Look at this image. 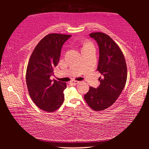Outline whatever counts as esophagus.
<instances>
[{
  "label": "esophagus",
  "instance_id": "obj_1",
  "mask_svg": "<svg viewBox=\"0 0 149 149\" xmlns=\"http://www.w3.org/2000/svg\"><path fill=\"white\" fill-rule=\"evenodd\" d=\"M79 83V81H72L71 82H70V84H71L72 85H77Z\"/></svg>",
  "mask_w": 149,
  "mask_h": 149
}]
</instances>
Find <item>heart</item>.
Listing matches in <instances>:
<instances>
[{
	"mask_svg": "<svg viewBox=\"0 0 149 149\" xmlns=\"http://www.w3.org/2000/svg\"><path fill=\"white\" fill-rule=\"evenodd\" d=\"M89 47H93V45L91 43H87V44H85L84 47H83V49H85V48H89ZM94 48V47H93Z\"/></svg>",
	"mask_w": 149,
	"mask_h": 149,
	"instance_id": "1",
	"label": "heart"
}]
</instances>
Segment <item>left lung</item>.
Wrapping results in <instances>:
<instances>
[{
    "instance_id": "8db88e82",
    "label": "left lung",
    "mask_w": 149,
    "mask_h": 149,
    "mask_svg": "<svg viewBox=\"0 0 149 149\" xmlns=\"http://www.w3.org/2000/svg\"><path fill=\"white\" fill-rule=\"evenodd\" d=\"M89 36L99 46L97 70L102 77L99 79V86L90 87L84 99L93 110H104L114 104L122 92L127 80V65L122 50L108 35L95 32Z\"/></svg>"
}]
</instances>
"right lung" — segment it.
<instances>
[{
	"label": "right lung",
	"mask_w": 149,
	"mask_h": 149,
	"mask_svg": "<svg viewBox=\"0 0 149 149\" xmlns=\"http://www.w3.org/2000/svg\"><path fill=\"white\" fill-rule=\"evenodd\" d=\"M72 35L50 33L43 37L33 51L26 71L29 94L39 108L54 112L61 107L66 84L50 79L58 64L62 47Z\"/></svg>",
	"instance_id": "obj_1"
}]
</instances>
